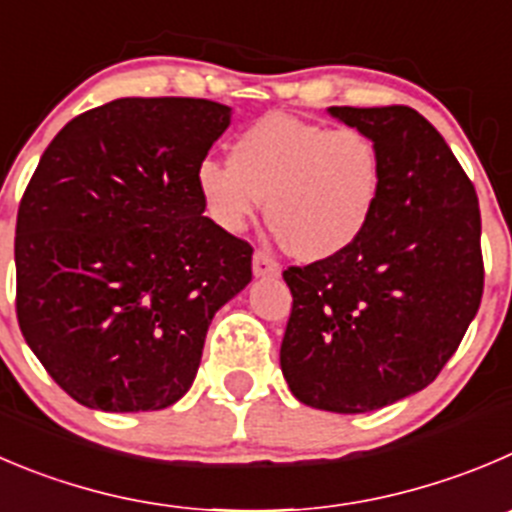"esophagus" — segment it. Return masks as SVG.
Wrapping results in <instances>:
<instances>
[{"label":"esophagus","mask_w":512,"mask_h":512,"mask_svg":"<svg viewBox=\"0 0 512 512\" xmlns=\"http://www.w3.org/2000/svg\"><path fill=\"white\" fill-rule=\"evenodd\" d=\"M253 274L259 276V279H266V276H269V279H276V276L281 274V266L271 253L256 251L253 253Z\"/></svg>","instance_id":"1"}]
</instances>
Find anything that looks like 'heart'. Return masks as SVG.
<instances>
[{
  "mask_svg": "<svg viewBox=\"0 0 512 512\" xmlns=\"http://www.w3.org/2000/svg\"><path fill=\"white\" fill-rule=\"evenodd\" d=\"M196 188L223 231H243L266 201L271 226L296 259L324 261L367 231L382 155L362 130L269 113L233 138L231 158L201 160Z\"/></svg>",
  "mask_w": 512,
  "mask_h": 512,
  "instance_id": "heart-1",
  "label": "heart"
}]
</instances>
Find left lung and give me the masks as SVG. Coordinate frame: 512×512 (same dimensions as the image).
I'll return each mask as SVG.
<instances>
[{
	"label": "left lung",
	"mask_w": 512,
	"mask_h": 512,
	"mask_svg": "<svg viewBox=\"0 0 512 512\" xmlns=\"http://www.w3.org/2000/svg\"><path fill=\"white\" fill-rule=\"evenodd\" d=\"M382 155L367 231L332 259L289 266L281 372L316 410L359 415L420 392L483 299L478 193L440 133L407 105L329 107Z\"/></svg>",
	"instance_id": "1"
}]
</instances>
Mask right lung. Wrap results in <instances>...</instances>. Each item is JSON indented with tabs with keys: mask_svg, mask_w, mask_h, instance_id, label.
I'll return each instance as SVG.
<instances>
[{
	"mask_svg": "<svg viewBox=\"0 0 512 512\" xmlns=\"http://www.w3.org/2000/svg\"><path fill=\"white\" fill-rule=\"evenodd\" d=\"M231 125L198 97H120L42 153L17 213L24 342L80 405L178 402L213 314L251 281L253 248L203 216L196 168Z\"/></svg>",
	"mask_w": 512,
	"mask_h": 512,
	"instance_id": "add662e5",
	"label": "right lung"
}]
</instances>
